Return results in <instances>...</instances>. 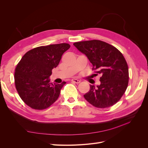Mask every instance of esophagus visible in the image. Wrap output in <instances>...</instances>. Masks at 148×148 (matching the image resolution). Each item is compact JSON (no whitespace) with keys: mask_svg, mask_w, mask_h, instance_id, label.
Instances as JSON below:
<instances>
[{"mask_svg":"<svg viewBox=\"0 0 148 148\" xmlns=\"http://www.w3.org/2000/svg\"><path fill=\"white\" fill-rule=\"evenodd\" d=\"M71 81L72 82H73V83H77V84H78V83H79L80 82H80V80L77 79H75V78L72 79L71 80Z\"/></svg>","mask_w":148,"mask_h":148,"instance_id":"1","label":"esophagus"}]
</instances>
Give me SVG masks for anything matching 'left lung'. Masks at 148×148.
<instances>
[{"label": "left lung", "mask_w": 148, "mask_h": 148, "mask_svg": "<svg viewBox=\"0 0 148 148\" xmlns=\"http://www.w3.org/2000/svg\"><path fill=\"white\" fill-rule=\"evenodd\" d=\"M73 45L86 55L92 70L101 75V84H90V89L84 95L85 99L97 108L116 104L128 84V67L122 53L114 46L99 40L77 42Z\"/></svg>", "instance_id": "left-lung-1"}]
</instances>
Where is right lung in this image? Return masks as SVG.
Masks as SVG:
<instances>
[{
  "mask_svg": "<svg viewBox=\"0 0 148 148\" xmlns=\"http://www.w3.org/2000/svg\"><path fill=\"white\" fill-rule=\"evenodd\" d=\"M70 47L66 43L40 46L31 49L21 58L15 69L14 78L18 93L26 105L42 110L57 101L66 82L52 84L49 77Z\"/></svg>",
  "mask_w": 148,
  "mask_h": 148,
  "instance_id": "1",
  "label": "right lung"
}]
</instances>
